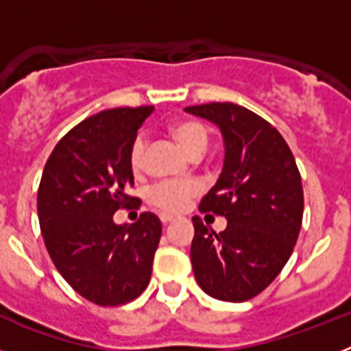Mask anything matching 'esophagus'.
Masks as SVG:
<instances>
[{"label": "esophagus", "mask_w": 351, "mask_h": 351, "mask_svg": "<svg viewBox=\"0 0 351 351\" xmlns=\"http://www.w3.org/2000/svg\"><path fill=\"white\" fill-rule=\"evenodd\" d=\"M160 219H161V223H163V225H167V223L173 221V219H176V218H173L172 214H165V213H163V214H160Z\"/></svg>", "instance_id": "obj_1"}]
</instances>
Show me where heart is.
Masks as SVG:
<instances>
[{"mask_svg":"<svg viewBox=\"0 0 351 351\" xmlns=\"http://www.w3.org/2000/svg\"><path fill=\"white\" fill-rule=\"evenodd\" d=\"M169 135L178 142L186 154L197 158L204 153L209 144V133L200 123L191 119L173 121L169 125ZM144 138L138 137L130 149V169L133 173H141L144 165ZM200 186L195 181H163L154 184L147 191L149 204H153L163 213H181L193 197H197Z\"/></svg>","mask_w":351,"mask_h":351,"instance_id":"1","label":"heart"}]
</instances>
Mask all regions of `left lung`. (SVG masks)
Listing matches in <instances>:
<instances>
[{
    "instance_id": "1",
    "label": "left lung",
    "mask_w": 351,
    "mask_h": 351,
    "mask_svg": "<svg viewBox=\"0 0 351 351\" xmlns=\"http://www.w3.org/2000/svg\"><path fill=\"white\" fill-rule=\"evenodd\" d=\"M186 112L213 121L225 141L218 182L198 209L226 218L219 234L191 221V267L207 295L244 302L280 274L299 237L304 193L295 158L281 133L246 107L204 104Z\"/></svg>"
}]
</instances>
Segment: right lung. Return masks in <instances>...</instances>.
<instances>
[{
  "mask_svg": "<svg viewBox=\"0 0 351 351\" xmlns=\"http://www.w3.org/2000/svg\"><path fill=\"white\" fill-rule=\"evenodd\" d=\"M154 107H121L84 119L56 144L38 186L40 230L49 255L77 293L121 306L147 288L161 237L156 214L116 225L135 198L130 149Z\"/></svg>",
  "mask_w": 351,
  "mask_h": 351,
  "instance_id": "obj_1",
  "label": "right lung"
}]
</instances>
